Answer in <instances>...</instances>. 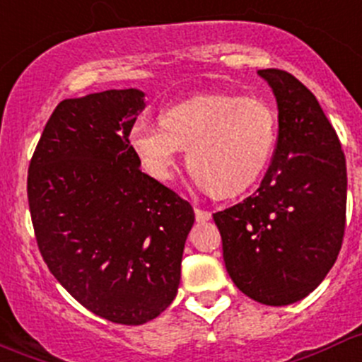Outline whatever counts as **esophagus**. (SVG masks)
<instances>
[{"label":"esophagus","instance_id":"1","mask_svg":"<svg viewBox=\"0 0 362 362\" xmlns=\"http://www.w3.org/2000/svg\"><path fill=\"white\" fill-rule=\"evenodd\" d=\"M195 220L199 223H204V221H209L211 220V213L206 209H200V207H195Z\"/></svg>","mask_w":362,"mask_h":362}]
</instances>
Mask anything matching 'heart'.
Listing matches in <instances>:
<instances>
[{
	"instance_id": "1",
	"label": "heart",
	"mask_w": 362,
	"mask_h": 362,
	"mask_svg": "<svg viewBox=\"0 0 362 362\" xmlns=\"http://www.w3.org/2000/svg\"><path fill=\"white\" fill-rule=\"evenodd\" d=\"M276 110L259 96L209 93L160 114V124L137 121L128 144L142 169L173 177L182 149L200 185L218 197L245 192L264 173L276 144Z\"/></svg>"
}]
</instances>
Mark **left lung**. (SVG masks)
<instances>
[{
    "instance_id": "8db88e82",
    "label": "left lung",
    "mask_w": 362,
    "mask_h": 362,
    "mask_svg": "<svg viewBox=\"0 0 362 362\" xmlns=\"http://www.w3.org/2000/svg\"><path fill=\"white\" fill-rule=\"evenodd\" d=\"M259 75L278 103L273 162L253 195L213 218L235 287L257 303L287 306L334 266L345 232L346 165L313 93L288 71Z\"/></svg>"
}]
</instances>
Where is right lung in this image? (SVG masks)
I'll return each instance as SVG.
<instances>
[{
    "mask_svg": "<svg viewBox=\"0 0 362 362\" xmlns=\"http://www.w3.org/2000/svg\"><path fill=\"white\" fill-rule=\"evenodd\" d=\"M146 107L141 89L63 100L28 170L38 248L56 280L89 311L141 325L177 294L195 213L141 170L128 134Z\"/></svg>",
    "mask_w": 362,
    "mask_h": 362,
    "instance_id": "1",
    "label": "right lung"
}]
</instances>
